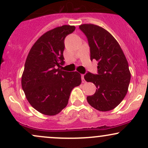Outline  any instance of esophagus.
Masks as SVG:
<instances>
[{"instance_id":"esophagus-1","label":"esophagus","mask_w":148,"mask_h":148,"mask_svg":"<svg viewBox=\"0 0 148 148\" xmlns=\"http://www.w3.org/2000/svg\"><path fill=\"white\" fill-rule=\"evenodd\" d=\"M81 79H82V82L83 83L86 82V81H85V79H84V74H82V75H81Z\"/></svg>"}]
</instances>
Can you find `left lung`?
I'll use <instances>...</instances> for the list:
<instances>
[{
  "mask_svg": "<svg viewBox=\"0 0 148 148\" xmlns=\"http://www.w3.org/2000/svg\"><path fill=\"white\" fill-rule=\"evenodd\" d=\"M87 37L90 60L98 61V74L88 72L87 82L95 85L93 95L88 96V103L99 111H108L118 106L126 96L131 73L126 57L114 37L102 27L92 23L79 25Z\"/></svg>",
  "mask_w": 148,
  "mask_h": 148,
  "instance_id": "obj_1",
  "label": "left lung"
}]
</instances>
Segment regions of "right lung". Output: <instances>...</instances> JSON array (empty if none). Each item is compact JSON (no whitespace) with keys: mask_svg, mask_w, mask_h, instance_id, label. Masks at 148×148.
Here are the masks:
<instances>
[{"mask_svg":"<svg viewBox=\"0 0 148 148\" xmlns=\"http://www.w3.org/2000/svg\"><path fill=\"white\" fill-rule=\"evenodd\" d=\"M75 28L64 25L46 32L33 45L25 60L22 89L30 104L44 115L60 113L68 103L73 88L81 84L79 72L60 69L64 38Z\"/></svg>","mask_w":148,"mask_h":148,"instance_id":"right-lung-1","label":"right lung"}]
</instances>
